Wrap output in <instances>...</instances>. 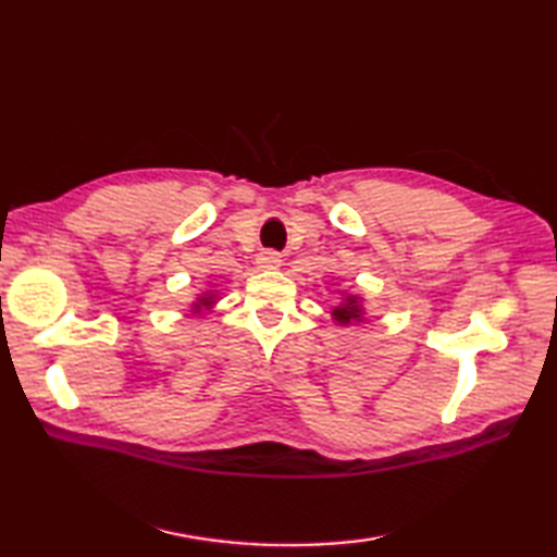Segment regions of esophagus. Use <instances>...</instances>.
Returning a JSON list of instances; mask_svg holds the SVG:
<instances>
[{
	"instance_id": "esophagus-1",
	"label": "esophagus",
	"mask_w": 557,
	"mask_h": 557,
	"mask_svg": "<svg viewBox=\"0 0 557 557\" xmlns=\"http://www.w3.org/2000/svg\"><path fill=\"white\" fill-rule=\"evenodd\" d=\"M256 265L260 270H275L282 265V256L277 251H260L256 258Z\"/></svg>"
}]
</instances>
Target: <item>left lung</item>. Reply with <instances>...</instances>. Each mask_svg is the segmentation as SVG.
Wrapping results in <instances>:
<instances>
[{
    "instance_id": "1",
    "label": "left lung",
    "mask_w": 557,
    "mask_h": 557,
    "mask_svg": "<svg viewBox=\"0 0 557 557\" xmlns=\"http://www.w3.org/2000/svg\"><path fill=\"white\" fill-rule=\"evenodd\" d=\"M333 315H335V321L342 323V325H347L351 321H361L359 299L357 297H347V301L342 304V306H337V309L333 311Z\"/></svg>"
}]
</instances>
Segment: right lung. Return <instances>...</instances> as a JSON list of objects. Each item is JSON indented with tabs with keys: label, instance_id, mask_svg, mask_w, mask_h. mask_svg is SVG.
<instances>
[{
	"label": "right lung",
	"instance_id": "right-lung-1",
	"mask_svg": "<svg viewBox=\"0 0 557 557\" xmlns=\"http://www.w3.org/2000/svg\"><path fill=\"white\" fill-rule=\"evenodd\" d=\"M212 299H215V297H212V294H206V297H200V299L194 304V311L198 313L200 309H210V306L215 304V301H212Z\"/></svg>",
	"mask_w": 557,
	"mask_h": 557
}]
</instances>
